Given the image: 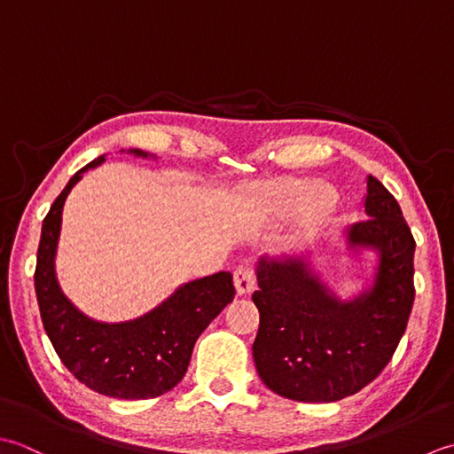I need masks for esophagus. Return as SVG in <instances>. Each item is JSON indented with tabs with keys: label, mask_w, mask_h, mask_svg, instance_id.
I'll list each match as a JSON object with an SVG mask.
<instances>
[{
	"label": "esophagus",
	"mask_w": 454,
	"mask_h": 454,
	"mask_svg": "<svg viewBox=\"0 0 454 454\" xmlns=\"http://www.w3.org/2000/svg\"><path fill=\"white\" fill-rule=\"evenodd\" d=\"M233 282H235V288H237L239 295L251 294L254 290V284H256L254 270L247 264L237 266L235 272H233Z\"/></svg>",
	"instance_id": "obj_1"
}]
</instances>
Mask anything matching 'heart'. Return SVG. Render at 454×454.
<instances>
[{
    "label": "heart",
    "instance_id": "heart-1",
    "mask_svg": "<svg viewBox=\"0 0 454 454\" xmlns=\"http://www.w3.org/2000/svg\"><path fill=\"white\" fill-rule=\"evenodd\" d=\"M292 190H300V186H294V188H292Z\"/></svg>",
    "mask_w": 454,
    "mask_h": 454
}]
</instances>
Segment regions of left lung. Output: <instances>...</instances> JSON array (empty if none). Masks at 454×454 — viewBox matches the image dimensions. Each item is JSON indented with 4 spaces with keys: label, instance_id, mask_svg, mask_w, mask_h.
Segmentation results:
<instances>
[{
    "label": "left lung",
    "instance_id": "left-lung-1",
    "mask_svg": "<svg viewBox=\"0 0 454 454\" xmlns=\"http://www.w3.org/2000/svg\"><path fill=\"white\" fill-rule=\"evenodd\" d=\"M368 219L347 231L350 248L378 251L372 288L340 301L300 256L256 266L253 301L261 325L253 356L262 382L282 397L325 403L368 386L390 363L413 308L415 240L400 203L366 178Z\"/></svg>",
    "mask_w": 454,
    "mask_h": 454
}]
</instances>
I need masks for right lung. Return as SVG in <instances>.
I'll use <instances>...</instances> for the list:
<instances>
[{"mask_svg":"<svg viewBox=\"0 0 454 454\" xmlns=\"http://www.w3.org/2000/svg\"><path fill=\"white\" fill-rule=\"evenodd\" d=\"M137 156H149L131 149ZM104 162V156L72 176L43 221L35 268V292L46 335L62 364L90 390L119 400L162 395L186 374L193 345L221 309L235 298L231 272H217L180 286L146 316L125 323L86 317L62 294L54 274L62 207L82 174Z\"/></svg>","mask_w":454,"mask_h":454,"instance_id":"add662e5","label":"right lung"}]
</instances>
